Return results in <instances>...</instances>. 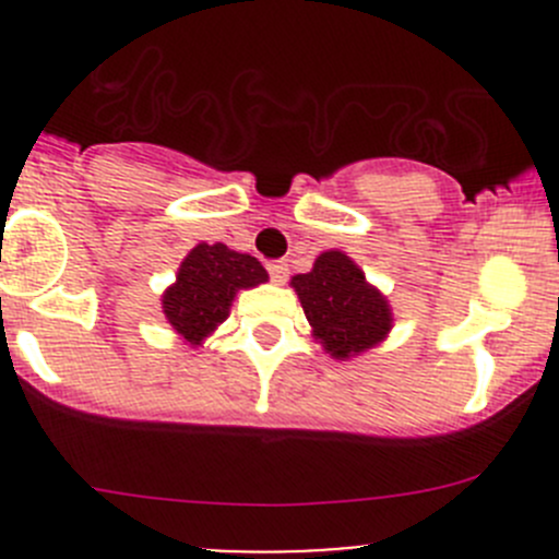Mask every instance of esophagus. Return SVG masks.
Returning <instances> with one entry per match:
<instances>
[{"label":"esophagus","instance_id":"esophagus-1","mask_svg":"<svg viewBox=\"0 0 559 559\" xmlns=\"http://www.w3.org/2000/svg\"><path fill=\"white\" fill-rule=\"evenodd\" d=\"M267 273H270V278H273V284H286V278H289V264L273 262V264H267Z\"/></svg>","mask_w":559,"mask_h":559}]
</instances>
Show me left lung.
<instances>
[{
	"instance_id": "obj_1",
	"label": "left lung",
	"mask_w": 559,
	"mask_h": 559,
	"mask_svg": "<svg viewBox=\"0 0 559 559\" xmlns=\"http://www.w3.org/2000/svg\"><path fill=\"white\" fill-rule=\"evenodd\" d=\"M313 337L335 359L379 346L392 330V308L343 251H324L311 273L292 278Z\"/></svg>"
}]
</instances>
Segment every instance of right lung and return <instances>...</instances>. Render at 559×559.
Instances as JSON below:
<instances>
[{
	"label": "right lung",
	"mask_w": 559,
	"mask_h": 559,
	"mask_svg": "<svg viewBox=\"0 0 559 559\" xmlns=\"http://www.w3.org/2000/svg\"><path fill=\"white\" fill-rule=\"evenodd\" d=\"M264 281L267 270L251 253L200 243L186 253L175 284L162 295V311L189 346H200L227 319L235 295Z\"/></svg>",
	"instance_id": "right-lung-1"
}]
</instances>
